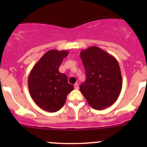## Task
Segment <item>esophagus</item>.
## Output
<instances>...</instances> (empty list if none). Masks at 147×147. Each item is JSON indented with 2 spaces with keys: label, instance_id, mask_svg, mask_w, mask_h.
<instances>
[{
  "label": "esophagus",
  "instance_id": "34e87169",
  "mask_svg": "<svg viewBox=\"0 0 147 147\" xmlns=\"http://www.w3.org/2000/svg\"><path fill=\"white\" fill-rule=\"evenodd\" d=\"M74 87H75V90H78V89H79V86H78V83H75V84H74Z\"/></svg>",
  "mask_w": 147,
  "mask_h": 147
}]
</instances>
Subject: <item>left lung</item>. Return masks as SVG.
<instances>
[{
	"mask_svg": "<svg viewBox=\"0 0 147 147\" xmlns=\"http://www.w3.org/2000/svg\"><path fill=\"white\" fill-rule=\"evenodd\" d=\"M80 57L85 69L86 80L80 87L89 105L104 109L119 97L122 78L119 63L115 57L96 46L83 50Z\"/></svg>",
	"mask_w": 147,
	"mask_h": 147,
	"instance_id": "1",
	"label": "left lung"
}]
</instances>
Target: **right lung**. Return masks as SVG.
<instances>
[{
  "label": "right lung",
  "mask_w": 147,
  "mask_h": 147,
  "mask_svg": "<svg viewBox=\"0 0 147 147\" xmlns=\"http://www.w3.org/2000/svg\"><path fill=\"white\" fill-rule=\"evenodd\" d=\"M67 50H50L38 60L30 72L28 88L33 101L41 109L55 112L65 103L67 95L73 90L65 74L59 72Z\"/></svg>",
  "instance_id": "right-lung-1"
}]
</instances>
